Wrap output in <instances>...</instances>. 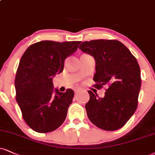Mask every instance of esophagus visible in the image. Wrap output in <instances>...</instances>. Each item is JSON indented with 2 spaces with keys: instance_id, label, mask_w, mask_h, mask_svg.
<instances>
[{
  "instance_id": "esophagus-1",
  "label": "esophagus",
  "mask_w": 155,
  "mask_h": 155,
  "mask_svg": "<svg viewBox=\"0 0 155 155\" xmlns=\"http://www.w3.org/2000/svg\"><path fill=\"white\" fill-rule=\"evenodd\" d=\"M80 91H81V88H80V87H76V88H74V93H75L79 92Z\"/></svg>"
}]
</instances>
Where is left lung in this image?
<instances>
[{"mask_svg": "<svg viewBox=\"0 0 155 155\" xmlns=\"http://www.w3.org/2000/svg\"><path fill=\"white\" fill-rule=\"evenodd\" d=\"M79 49L95 59V87H108L104 98L88 91L90 100L85 105L87 117L100 129L117 130L129 121L138 105L142 81L137 59L117 40L83 41Z\"/></svg>", "mask_w": 155, "mask_h": 155, "instance_id": "obj_1", "label": "left lung"}]
</instances>
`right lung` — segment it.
I'll return each mask as SVG.
<instances>
[{
	"instance_id": "1",
	"label": "right lung",
	"mask_w": 155,
	"mask_h": 155,
	"mask_svg": "<svg viewBox=\"0 0 155 155\" xmlns=\"http://www.w3.org/2000/svg\"><path fill=\"white\" fill-rule=\"evenodd\" d=\"M81 41H41L28 47L21 58L15 78L16 101L23 118L39 133L57 129L65 120L74 92L54 89L52 79Z\"/></svg>"
}]
</instances>
